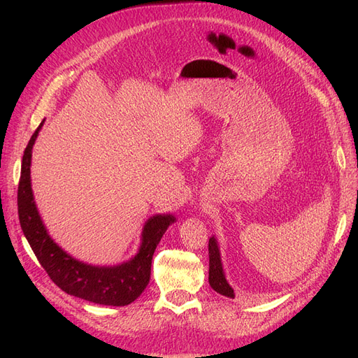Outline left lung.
<instances>
[{
    "mask_svg": "<svg viewBox=\"0 0 358 358\" xmlns=\"http://www.w3.org/2000/svg\"><path fill=\"white\" fill-rule=\"evenodd\" d=\"M209 284L216 292H220V294L234 299V291L229 285V282H227L222 272L220 249L218 245H216L215 237H210L209 239Z\"/></svg>",
    "mask_w": 358,
    "mask_h": 358,
    "instance_id": "8db88e82",
    "label": "left lung"
}]
</instances>
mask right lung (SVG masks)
Instances as JSON below:
<instances>
[{
	"label": "right lung",
	"mask_w": 358,
	"mask_h": 358,
	"mask_svg": "<svg viewBox=\"0 0 358 358\" xmlns=\"http://www.w3.org/2000/svg\"><path fill=\"white\" fill-rule=\"evenodd\" d=\"M43 122L31 136L24 150L17 187V213L27 241L49 278L67 294L99 303V305H129L142 294L149 284L150 264H152L155 248L159 243L162 234L166 233L167 227L175 222V216H152L143 229V239L138 254L128 263L115 267H95L83 264L67 255L49 237L36 209L31 191L29 166L32 145L36 142Z\"/></svg>",
	"instance_id": "right-lung-1"
}]
</instances>
